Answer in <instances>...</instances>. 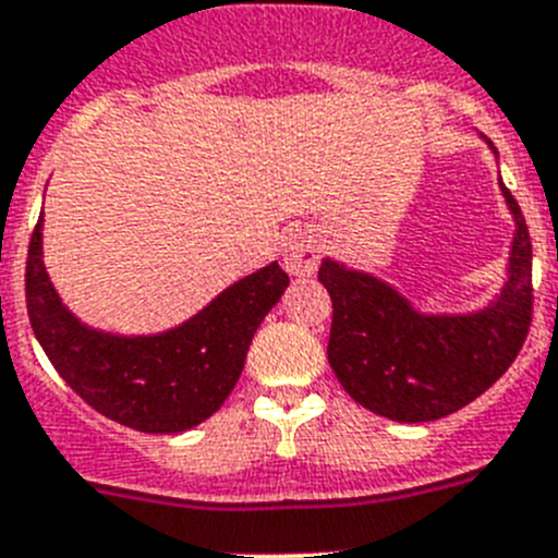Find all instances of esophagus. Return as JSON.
Wrapping results in <instances>:
<instances>
[{"label": "esophagus", "instance_id": "1", "mask_svg": "<svg viewBox=\"0 0 558 558\" xmlns=\"http://www.w3.org/2000/svg\"><path fill=\"white\" fill-rule=\"evenodd\" d=\"M284 270L290 276H310L318 268V259H322V243H318V234L313 231H295L284 243L282 251Z\"/></svg>", "mask_w": 558, "mask_h": 558}]
</instances>
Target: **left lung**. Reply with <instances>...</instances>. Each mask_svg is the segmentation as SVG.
<instances>
[{"label":"left lung","instance_id":"left-lung-1","mask_svg":"<svg viewBox=\"0 0 558 558\" xmlns=\"http://www.w3.org/2000/svg\"><path fill=\"white\" fill-rule=\"evenodd\" d=\"M502 195L517 226L509 279L477 313H418L377 276L324 259L318 279L332 299L327 357L354 402L393 422H433L470 405L514 363L534 315L531 234L514 195L506 186Z\"/></svg>","mask_w":558,"mask_h":558}]
</instances>
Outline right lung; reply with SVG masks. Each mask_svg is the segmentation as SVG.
<instances>
[{
  "label": "right lung",
  "mask_w": 558,
  "mask_h": 558,
  "mask_svg": "<svg viewBox=\"0 0 558 558\" xmlns=\"http://www.w3.org/2000/svg\"><path fill=\"white\" fill-rule=\"evenodd\" d=\"M288 284V274L270 263L181 327L125 338L88 329L63 307L44 270L41 218L24 270L29 324L63 383L97 413L142 433L190 430L223 405L256 327Z\"/></svg>",
  "instance_id": "obj_1"
}]
</instances>
